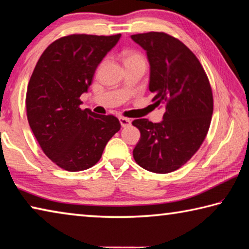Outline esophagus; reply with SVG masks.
<instances>
[{
    "label": "esophagus",
    "mask_w": 249,
    "mask_h": 249,
    "mask_svg": "<svg viewBox=\"0 0 249 249\" xmlns=\"http://www.w3.org/2000/svg\"><path fill=\"white\" fill-rule=\"evenodd\" d=\"M119 121H120V124H121V125L124 128L128 127V125L131 124V120L128 119V118H124V117H120L119 118Z\"/></svg>",
    "instance_id": "1"
}]
</instances>
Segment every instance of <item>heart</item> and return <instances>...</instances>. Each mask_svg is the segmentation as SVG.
Returning <instances> with one entry per match:
<instances>
[{"mask_svg": "<svg viewBox=\"0 0 249 249\" xmlns=\"http://www.w3.org/2000/svg\"><path fill=\"white\" fill-rule=\"evenodd\" d=\"M124 64L125 63H131V62L145 63L144 58L140 54H138V53H132V52H124Z\"/></svg>", "mask_w": 249, "mask_h": 249, "instance_id": "1", "label": "heart"}]
</instances>
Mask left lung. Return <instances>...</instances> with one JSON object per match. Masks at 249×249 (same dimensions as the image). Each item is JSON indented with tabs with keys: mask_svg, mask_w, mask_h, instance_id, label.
<instances>
[{
	"mask_svg": "<svg viewBox=\"0 0 249 249\" xmlns=\"http://www.w3.org/2000/svg\"><path fill=\"white\" fill-rule=\"evenodd\" d=\"M146 52L153 105L164 106L163 120L132 121L141 133L133 158L154 173L180 169L206 138L213 115V92L204 68L181 40L163 32L131 35Z\"/></svg>",
	"mask_w": 249,
	"mask_h": 249,
	"instance_id": "obj_1",
	"label": "left lung"
}]
</instances>
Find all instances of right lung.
<instances>
[{
	"label": "right lung",
	"instance_id": "obj_1",
	"mask_svg": "<svg viewBox=\"0 0 249 249\" xmlns=\"http://www.w3.org/2000/svg\"><path fill=\"white\" fill-rule=\"evenodd\" d=\"M121 34H72L56 39L40 55L26 92V115L43 152L69 172L91 168L121 124L112 115L83 110L81 93Z\"/></svg>",
	"mask_w": 249,
	"mask_h": 249
}]
</instances>
